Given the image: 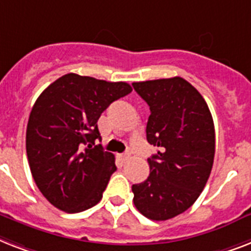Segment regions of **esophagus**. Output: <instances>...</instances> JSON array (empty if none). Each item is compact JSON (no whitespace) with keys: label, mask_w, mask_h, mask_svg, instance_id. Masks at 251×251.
<instances>
[{"label":"esophagus","mask_w":251,"mask_h":251,"mask_svg":"<svg viewBox=\"0 0 251 251\" xmlns=\"http://www.w3.org/2000/svg\"><path fill=\"white\" fill-rule=\"evenodd\" d=\"M119 158H120V160H122V162H127V160L131 158V155H129V154H120Z\"/></svg>","instance_id":"34e87169"}]
</instances>
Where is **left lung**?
Returning <instances> with one entry per match:
<instances>
[{"instance_id": "left-lung-1", "label": "left lung", "mask_w": 251, "mask_h": 251, "mask_svg": "<svg viewBox=\"0 0 251 251\" xmlns=\"http://www.w3.org/2000/svg\"><path fill=\"white\" fill-rule=\"evenodd\" d=\"M149 105L146 140L157 146L150 175L132 185L133 203L151 220L175 218L193 205L211 174L215 129L201 93L182 77L132 84Z\"/></svg>"}]
</instances>
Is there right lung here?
<instances>
[{
  "instance_id": "right-lung-1",
  "label": "right lung",
  "mask_w": 251,
  "mask_h": 251,
  "mask_svg": "<svg viewBox=\"0 0 251 251\" xmlns=\"http://www.w3.org/2000/svg\"><path fill=\"white\" fill-rule=\"evenodd\" d=\"M131 92L124 81L67 74L36 100L25 148L33 180L51 205L74 214L101 201L116 166L114 154L94 145L101 140L97 122L111 102Z\"/></svg>"
}]
</instances>
